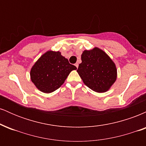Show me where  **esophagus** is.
Segmentation results:
<instances>
[{
	"label": "esophagus",
	"instance_id": "1",
	"mask_svg": "<svg viewBox=\"0 0 146 146\" xmlns=\"http://www.w3.org/2000/svg\"><path fill=\"white\" fill-rule=\"evenodd\" d=\"M75 66H76L77 68H78V66H79V64H78V63H75Z\"/></svg>",
	"mask_w": 146,
	"mask_h": 146
}]
</instances>
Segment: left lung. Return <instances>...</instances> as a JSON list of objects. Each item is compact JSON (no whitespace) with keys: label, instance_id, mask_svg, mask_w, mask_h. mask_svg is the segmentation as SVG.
I'll return each mask as SVG.
<instances>
[{"label":"left lung","instance_id":"left-lung-1","mask_svg":"<svg viewBox=\"0 0 146 146\" xmlns=\"http://www.w3.org/2000/svg\"><path fill=\"white\" fill-rule=\"evenodd\" d=\"M78 73L84 84L97 93H105L111 88L117 77L116 65L109 56L98 47L84 50L81 56Z\"/></svg>","mask_w":146,"mask_h":146}]
</instances>
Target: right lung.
<instances>
[{
	"instance_id": "add662e5",
	"label": "right lung",
	"mask_w": 146,
	"mask_h": 146,
	"mask_svg": "<svg viewBox=\"0 0 146 146\" xmlns=\"http://www.w3.org/2000/svg\"><path fill=\"white\" fill-rule=\"evenodd\" d=\"M76 66L68 62L59 51H47L40 57L30 71L31 82L38 90L51 93L64 83Z\"/></svg>"
}]
</instances>
